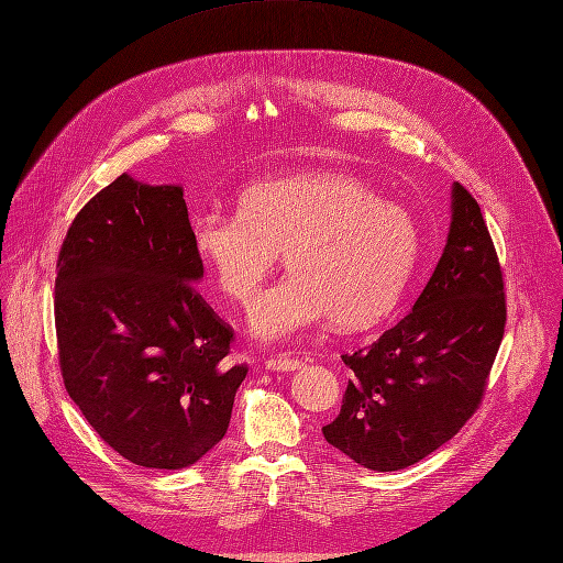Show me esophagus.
Wrapping results in <instances>:
<instances>
[{
    "label": "esophagus",
    "mask_w": 563,
    "mask_h": 563,
    "mask_svg": "<svg viewBox=\"0 0 563 563\" xmlns=\"http://www.w3.org/2000/svg\"><path fill=\"white\" fill-rule=\"evenodd\" d=\"M266 368L272 371H299L301 368V358L295 356H285V354H276L266 358Z\"/></svg>",
    "instance_id": "1"
}]
</instances>
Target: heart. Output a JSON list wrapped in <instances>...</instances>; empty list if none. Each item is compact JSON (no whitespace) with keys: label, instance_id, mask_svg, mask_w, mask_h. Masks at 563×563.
Masks as SVG:
<instances>
[{"label":"heart","instance_id":"1","mask_svg":"<svg viewBox=\"0 0 563 563\" xmlns=\"http://www.w3.org/2000/svg\"><path fill=\"white\" fill-rule=\"evenodd\" d=\"M190 246L236 306L260 295L285 253L291 276L251 310L253 333L280 340L324 314L340 329L379 322L417 266L421 228L409 209L382 200L365 181L308 169L246 186L236 213H195Z\"/></svg>","mask_w":563,"mask_h":563}]
</instances>
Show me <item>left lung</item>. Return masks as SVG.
Returning <instances> with one entry per match:
<instances>
[{"mask_svg":"<svg viewBox=\"0 0 563 563\" xmlns=\"http://www.w3.org/2000/svg\"><path fill=\"white\" fill-rule=\"evenodd\" d=\"M504 327L493 236L474 195L455 184L446 249L421 297L373 345L342 354L352 379L324 439L365 470L417 464L481 407Z\"/></svg>","mask_w":563,"mask_h":563,"instance_id":"8db88e82","label":"left lung"}]
</instances>
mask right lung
I'll use <instances>...</instances> for the list:
<instances>
[{
  "instance_id": "obj_1",
  "label": "right lung",
  "mask_w": 563,
  "mask_h": 563,
  "mask_svg": "<svg viewBox=\"0 0 563 563\" xmlns=\"http://www.w3.org/2000/svg\"><path fill=\"white\" fill-rule=\"evenodd\" d=\"M179 186L129 175L73 218L57 257L55 329L64 386L121 457L150 470L198 462L228 432L249 365H228L234 329L192 283Z\"/></svg>"
}]
</instances>
